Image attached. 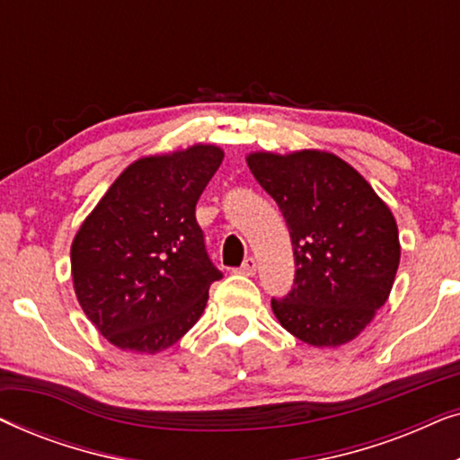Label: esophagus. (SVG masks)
I'll return each instance as SVG.
<instances>
[{"label": "esophagus", "mask_w": 460, "mask_h": 460, "mask_svg": "<svg viewBox=\"0 0 460 460\" xmlns=\"http://www.w3.org/2000/svg\"><path fill=\"white\" fill-rule=\"evenodd\" d=\"M255 272H257V260H255V257H247V260H244L243 266H241V274L253 276Z\"/></svg>", "instance_id": "1"}]
</instances>
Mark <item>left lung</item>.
<instances>
[{"instance_id":"obj_1","label":"left lung","mask_w":460,"mask_h":460,"mask_svg":"<svg viewBox=\"0 0 460 460\" xmlns=\"http://www.w3.org/2000/svg\"><path fill=\"white\" fill-rule=\"evenodd\" d=\"M247 165L285 217L295 255L274 316L301 341L335 348L356 339L392 293L398 226L367 180L323 150L251 153Z\"/></svg>"}]
</instances>
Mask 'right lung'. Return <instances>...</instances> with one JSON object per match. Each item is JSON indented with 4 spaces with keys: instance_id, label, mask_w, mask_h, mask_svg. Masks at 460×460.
Returning <instances> with one entry per match:
<instances>
[{
    "instance_id": "right-lung-1",
    "label": "right lung",
    "mask_w": 460,
    "mask_h": 460,
    "mask_svg": "<svg viewBox=\"0 0 460 460\" xmlns=\"http://www.w3.org/2000/svg\"><path fill=\"white\" fill-rule=\"evenodd\" d=\"M222 159V148L194 144L134 161L75 234V295L119 349L172 348L203 314L222 272L207 255L194 207Z\"/></svg>"
}]
</instances>
